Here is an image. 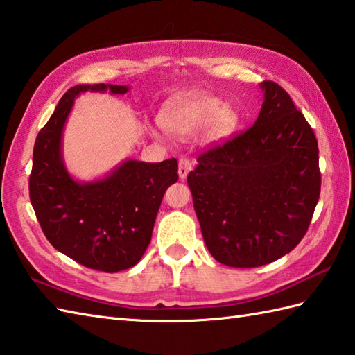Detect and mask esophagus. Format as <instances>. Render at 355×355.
<instances>
[{
	"instance_id": "1",
	"label": "esophagus",
	"mask_w": 355,
	"mask_h": 355,
	"mask_svg": "<svg viewBox=\"0 0 355 355\" xmlns=\"http://www.w3.org/2000/svg\"><path fill=\"white\" fill-rule=\"evenodd\" d=\"M191 169H192L191 159L186 158V157L180 158V162H178V175H180V178L184 180L187 177V173L191 172Z\"/></svg>"
}]
</instances>
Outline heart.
<instances>
[{
    "mask_svg": "<svg viewBox=\"0 0 355 355\" xmlns=\"http://www.w3.org/2000/svg\"><path fill=\"white\" fill-rule=\"evenodd\" d=\"M163 121L169 130L180 137H191L211 124V137L221 138L234 128L235 116L218 96L196 94L172 103L166 109ZM155 134L162 135L163 129H155Z\"/></svg>",
    "mask_w": 355,
    "mask_h": 355,
    "instance_id": "obj_1",
    "label": "heart"
}]
</instances>
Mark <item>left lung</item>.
<instances>
[{
  "mask_svg": "<svg viewBox=\"0 0 355 355\" xmlns=\"http://www.w3.org/2000/svg\"><path fill=\"white\" fill-rule=\"evenodd\" d=\"M254 126L200 154L187 175L201 234L215 260L257 268L302 241L320 197L318 144L282 86L263 81Z\"/></svg>",
  "mask_w": 355,
  "mask_h": 355,
  "instance_id": "obj_1",
  "label": "left lung"
}]
</instances>
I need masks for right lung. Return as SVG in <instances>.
<instances>
[{
  "label": "right lung",
  "instance_id": "obj_1",
  "mask_svg": "<svg viewBox=\"0 0 355 355\" xmlns=\"http://www.w3.org/2000/svg\"><path fill=\"white\" fill-rule=\"evenodd\" d=\"M126 94L128 86L78 85L61 96L33 146L29 196L51 245L80 265L103 270L135 266L148 249L168 187L178 180L175 158L162 163L128 159L96 182L80 183L61 155L62 129L83 92Z\"/></svg>",
  "mask_w": 355,
  "mask_h": 355
}]
</instances>
